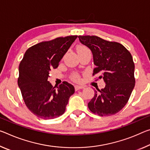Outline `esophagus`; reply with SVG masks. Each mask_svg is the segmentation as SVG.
Listing matches in <instances>:
<instances>
[{
  "instance_id": "1",
  "label": "esophagus",
  "mask_w": 150,
  "mask_h": 150,
  "mask_svg": "<svg viewBox=\"0 0 150 150\" xmlns=\"http://www.w3.org/2000/svg\"><path fill=\"white\" fill-rule=\"evenodd\" d=\"M83 86H80V85H75V89L76 91H78V90H79L81 89H83Z\"/></svg>"
}]
</instances>
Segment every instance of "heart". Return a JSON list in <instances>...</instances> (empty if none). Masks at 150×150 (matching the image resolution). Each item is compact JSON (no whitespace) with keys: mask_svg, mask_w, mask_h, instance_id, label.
I'll return each mask as SVG.
<instances>
[{"mask_svg":"<svg viewBox=\"0 0 150 150\" xmlns=\"http://www.w3.org/2000/svg\"><path fill=\"white\" fill-rule=\"evenodd\" d=\"M77 51L79 54L85 53H89V50L87 47L84 46V45H78L77 47ZM72 79L73 80H78L79 79V75L77 74H74L72 75Z\"/></svg>","mask_w":150,"mask_h":150,"instance_id":"heart-1","label":"heart"}]
</instances>
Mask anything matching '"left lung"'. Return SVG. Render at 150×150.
Returning <instances> with one entry per match:
<instances>
[{
  "mask_svg": "<svg viewBox=\"0 0 150 150\" xmlns=\"http://www.w3.org/2000/svg\"><path fill=\"white\" fill-rule=\"evenodd\" d=\"M80 42L91 50L96 67L93 75H98L105 87L96 91L88 103L89 110L99 116L117 113L124 108L135 86L133 58L122 44L97 36H79Z\"/></svg>",
  "mask_w": 150,
  "mask_h": 150,
  "instance_id": "obj_1",
  "label": "left lung"
}]
</instances>
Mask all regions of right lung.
<instances>
[{
  "label": "right lung",
  "instance_id": "obj_1",
  "mask_svg": "<svg viewBox=\"0 0 150 150\" xmlns=\"http://www.w3.org/2000/svg\"><path fill=\"white\" fill-rule=\"evenodd\" d=\"M77 35L58 37L33 45L26 51L18 67V85L27 108L37 117L51 120L65 113L75 88L64 81L54 89L49 81L50 71L59 63Z\"/></svg>",
  "mask_w": 150,
  "mask_h": 150
}]
</instances>
